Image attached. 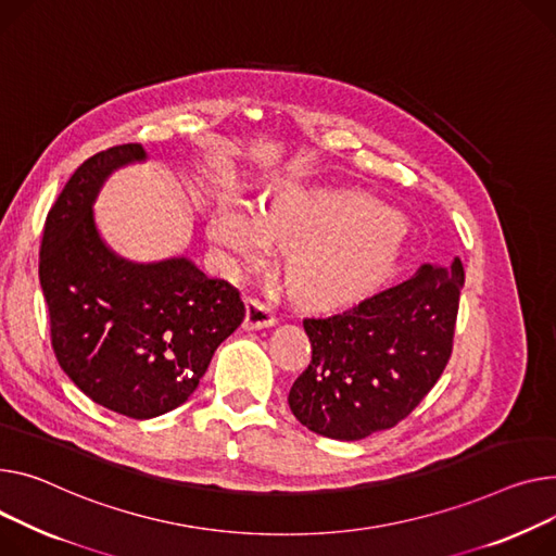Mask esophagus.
I'll return each instance as SVG.
<instances>
[{
    "instance_id": "1",
    "label": "esophagus",
    "mask_w": 556,
    "mask_h": 556,
    "mask_svg": "<svg viewBox=\"0 0 556 556\" xmlns=\"http://www.w3.org/2000/svg\"><path fill=\"white\" fill-rule=\"evenodd\" d=\"M275 324H277V317L268 304L252 300V298L245 302V321H243L245 330H258V328H268Z\"/></svg>"
}]
</instances>
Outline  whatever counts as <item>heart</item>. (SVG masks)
Instances as JSON below:
<instances>
[{"instance_id": "b5f03b06", "label": "heart", "mask_w": 556, "mask_h": 556, "mask_svg": "<svg viewBox=\"0 0 556 556\" xmlns=\"http://www.w3.org/2000/svg\"><path fill=\"white\" fill-rule=\"evenodd\" d=\"M207 235L245 262H258L273 241L290 245L292 288L317 306H344L374 292L393 273L404 232L391 212L351 190L279 182L258 216L235 201L210 214Z\"/></svg>"}]
</instances>
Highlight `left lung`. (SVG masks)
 Segmentation results:
<instances>
[{"label": "left lung", "instance_id": "obj_1", "mask_svg": "<svg viewBox=\"0 0 556 556\" xmlns=\"http://www.w3.org/2000/svg\"><path fill=\"white\" fill-rule=\"evenodd\" d=\"M465 270L425 264L346 313L306 317L313 357L288 393L311 431L362 440L409 416L445 371Z\"/></svg>", "mask_w": 556, "mask_h": 556}]
</instances>
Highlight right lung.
<instances>
[{
	"label": "right lung",
	"instance_id": "right-lung-1",
	"mask_svg": "<svg viewBox=\"0 0 556 556\" xmlns=\"http://www.w3.org/2000/svg\"><path fill=\"white\" fill-rule=\"evenodd\" d=\"M142 144L87 159L49 210L40 283L62 371L87 397L134 420L163 416L188 400L245 306L226 279L190 258L136 264L98 232L93 203L116 169L142 163Z\"/></svg>",
	"mask_w": 556,
	"mask_h": 556
}]
</instances>
